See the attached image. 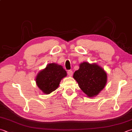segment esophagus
Masks as SVG:
<instances>
[{
	"label": "esophagus",
	"mask_w": 132,
	"mask_h": 132,
	"mask_svg": "<svg viewBox=\"0 0 132 132\" xmlns=\"http://www.w3.org/2000/svg\"><path fill=\"white\" fill-rule=\"evenodd\" d=\"M68 74L69 75V76L71 77L72 76H73V71H71V70H68Z\"/></svg>",
	"instance_id": "1"
}]
</instances>
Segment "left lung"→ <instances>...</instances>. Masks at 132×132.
<instances>
[{
  "label": "left lung",
  "mask_w": 132,
  "mask_h": 132,
  "mask_svg": "<svg viewBox=\"0 0 132 132\" xmlns=\"http://www.w3.org/2000/svg\"><path fill=\"white\" fill-rule=\"evenodd\" d=\"M81 89L87 96L97 95L104 89L107 81V75L100 66L96 64L83 62L73 76Z\"/></svg>",
  "instance_id": "1"
}]
</instances>
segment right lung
<instances>
[{"label": "right lung", "instance_id": "add662e5", "mask_svg": "<svg viewBox=\"0 0 132 132\" xmlns=\"http://www.w3.org/2000/svg\"><path fill=\"white\" fill-rule=\"evenodd\" d=\"M67 76L62 66L50 63L38 73L36 78L37 86L45 94L51 93L59 86L61 80Z\"/></svg>", "mask_w": 132, "mask_h": 132}]
</instances>
